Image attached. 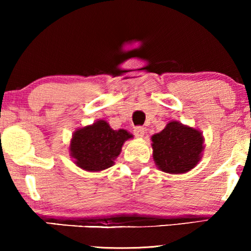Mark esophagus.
<instances>
[{
  "instance_id": "34e87169",
  "label": "esophagus",
  "mask_w": 251,
  "mask_h": 251,
  "mask_svg": "<svg viewBox=\"0 0 251 251\" xmlns=\"http://www.w3.org/2000/svg\"><path fill=\"white\" fill-rule=\"evenodd\" d=\"M134 135L136 137H143L145 135V128L143 126H137L134 128Z\"/></svg>"
}]
</instances>
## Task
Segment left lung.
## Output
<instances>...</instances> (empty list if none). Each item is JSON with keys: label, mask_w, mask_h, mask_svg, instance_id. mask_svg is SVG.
<instances>
[{"label": "left lung", "mask_w": 251, "mask_h": 251, "mask_svg": "<svg viewBox=\"0 0 251 251\" xmlns=\"http://www.w3.org/2000/svg\"><path fill=\"white\" fill-rule=\"evenodd\" d=\"M152 158L158 169L169 174H184L199 163L203 151L201 133L181 123L169 122L151 136Z\"/></svg>", "instance_id": "1"}]
</instances>
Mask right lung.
I'll return each instance as SVG.
<instances>
[{
	"mask_svg": "<svg viewBox=\"0 0 251 251\" xmlns=\"http://www.w3.org/2000/svg\"><path fill=\"white\" fill-rule=\"evenodd\" d=\"M130 137L127 130H114L107 122L97 121L74 131L70 146L71 156L84 171H104L113 166L123 144Z\"/></svg>",
	"mask_w": 251,
	"mask_h": 251,
	"instance_id": "right-lung-1",
	"label": "right lung"
}]
</instances>
